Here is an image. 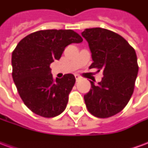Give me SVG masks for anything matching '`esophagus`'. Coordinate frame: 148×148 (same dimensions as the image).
Wrapping results in <instances>:
<instances>
[{"instance_id": "34e87169", "label": "esophagus", "mask_w": 148, "mask_h": 148, "mask_svg": "<svg viewBox=\"0 0 148 148\" xmlns=\"http://www.w3.org/2000/svg\"><path fill=\"white\" fill-rule=\"evenodd\" d=\"M75 78H76V81H79L81 79V77L79 75H77V74H75Z\"/></svg>"}]
</instances>
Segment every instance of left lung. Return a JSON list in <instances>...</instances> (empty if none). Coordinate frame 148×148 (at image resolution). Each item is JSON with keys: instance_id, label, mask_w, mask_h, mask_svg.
<instances>
[{"instance_id": "obj_1", "label": "left lung", "mask_w": 148, "mask_h": 148, "mask_svg": "<svg viewBox=\"0 0 148 148\" xmlns=\"http://www.w3.org/2000/svg\"><path fill=\"white\" fill-rule=\"evenodd\" d=\"M82 36L89 43L93 62L90 69L103 71L101 82L84 96L88 111L108 118L124 109L132 95L139 66L134 48L123 37L101 27L86 28Z\"/></svg>"}]
</instances>
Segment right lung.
I'll return each mask as SVG.
<instances>
[{"instance_id":"1","label":"right lung","mask_w":148,"mask_h":148,"mask_svg":"<svg viewBox=\"0 0 148 148\" xmlns=\"http://www.w3.org/2000/svg\"><path fill=\"white\" fill-rule=\"evenodd\" d=\"M73 30H41L21 39L12 55V78L24 105L42 117L64 111L75 83L72 74L54 79L50 65L61 58L65 47L82 42Z\"/></svg>"}]
</instances>
